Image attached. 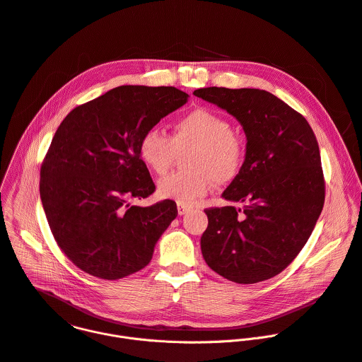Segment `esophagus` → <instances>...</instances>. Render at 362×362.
Instances as JSON below:
<instances>
[{
    "label": "esophagus",
    "instance_id": "34e87169",
    "mask_svg": "<svg viewBox=\"0 0 362 362\" xmlns=\"http://www.w3.org/2000/svg\"><path fill=\"white\" fill-rule=\"evenodd\" d=\"M189 210H190V207H189V206H185V204H177V213H179V216H183V214H186Z\"/></svg>",
    "mask_w": 362,
    "mask_h": 362
}]
</instances>
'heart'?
Masks as SVG:
<instances>
[{
    "label": "heart",
    "mask_w": 362,
    "mask_h": 362,
    "mask_svg": "<svg viewBox=\"0 0 362 362\" xmlns=\"http://www.w3.org/2000/svg\"><path fill=\"white\" fill-rule=\"evenodd\" d=\"M189 148H194L187 159L192 170L173 172L158 183L162 199L185 206L206 196L216 180H233L246 158L243 138L233 132L224 116L207 107H196L179 117L170 136L158 128L148 129L139 141V156L152 172L165 175L177 152Z\"/></svg>",
    "instance_id": "heart-1"
}]
</instances>
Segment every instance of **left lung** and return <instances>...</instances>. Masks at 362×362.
Returning <instances> with one entry per match:
<instances>
[{"mask_svg":"<svg viewBox=\"0 0 362 362\" xmlns=\"http://www.w3.org/2000/svg\"><path fill=\"white\" fill-rule=\"evenodd\" d=\"M193 95L233 115L247 138L242 170L221 194L246 206L204 210L203 259L238 284L269 280L301 252L324 206L315 135L301 113L263 89L210 86Z\"/></svg>","mask_w":362,"mask_h":362,"instance_id":"obj_1","label":"left lung"}]
</instances>
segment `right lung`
<instances>
[{"instance_id": "right-lung-1", "label": "right lung", "mask_w": 362, "mask_h": 362, "mask_svg": "<svg viewBox=\"0 0 362 362\" xmlns=\"http://www.w3.org/2000/svg\"><path fill=\"white\" fill-rule=\"evenodd\" d=\"M187 98L175 86H117L72 109L57 129L40 194L57 245L82 272L119 280L152 260L177 209L173 200L129 203L155 192L139 141Z\"/></svg>"}]
</instances>
